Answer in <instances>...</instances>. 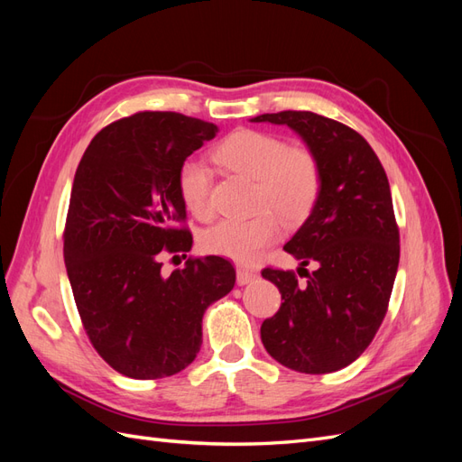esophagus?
Listing matches in <instances>:
<instances>
[{"mask_svg": "<svg viewBox=\"0 0 462 462\" xmlns=\"http://www.w3.org/2000/svg\"><path fill=\"white\" fill-rule=\"evenodd\" d=\"M256 277H258V273H256V272H253V270H246V268H236V283H239V285L253 283Z\"/></svg>", "mask_w": 462, "mask_h": 462, "instance_id": "1", "label": "esophagus"}]
</instances>
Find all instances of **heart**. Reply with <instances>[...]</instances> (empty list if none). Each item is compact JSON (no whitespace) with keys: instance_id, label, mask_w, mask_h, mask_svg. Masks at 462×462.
<instances>
[{"instance_id":"heart-1","label":"heart","mask_w":462,"mask_h":462,"mask_svg":"<svg viewBox=\"0 0 462 462\" xmlns=\"http://www.w3.org/2000/svg\"><path fill=\"white\" fill-rule=\"evenodd\" d=\"M214 160L227 171L254 180V208L248 219H221L202 233V248L236 262H254L287 226L304 223L314 212L321 192V165L309 146L287 144L285 138L241 129L217 144ZM177 189L189 212L208 219L212 216L209 189L212 177L197 160L180 163Z\"/></svg>"}]
</instances>
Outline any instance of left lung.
I'll list each match as a JSON object with an SVG mask.
<instances>
[{"instance_id":"1","label":"left lung","mask_w":462,"mask_h":462,"mask_svg":"<svg viewBox=\"0 0 462 462\" xmlns=\"http://www.w3.org/2000/svg\"><path fill=\"white\" fill-rule=\"evenodd\" d=\"M254 123L287 125L321 165V192L310 217L283 246L302 268H265L282 292L263 319L262 343L279 365L302 374L337 372L355 362L380 329L399 268V227L389 180L372 146L346 125L312 111L263 114ZM300 275V273H299Z\"/></svg>"}]
</instances>
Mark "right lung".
Instances as JSON below:
<instances>
[{
    "label": "right lung",
    "instance_id": "add662e5",
    "mask_svg": "<svg viewBox=\"0 0 462 462\" xmlns=\"http://www.w3.org/2000/svg\"><path fill=\"white\" fill-rule=\"evenodd\" d=\"M216 133L214 123L175 111H138L97 133L77 167L67 275L92 346L133 380L185 370L200 351L206 309L235 285L233 265L219 256L162 272L165 253L192 246L179 167Z\"/></svg>",
    "mask_w": 462,
    "mask_h": 462
}]
</instances>
